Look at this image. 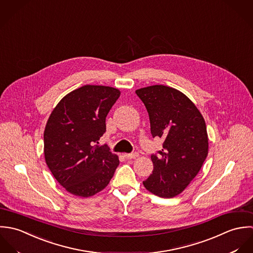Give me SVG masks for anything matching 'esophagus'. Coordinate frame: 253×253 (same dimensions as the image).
<instances>
[{
	"mask_svg": "<svg viewBox=\"0 0 253 253\" xmlns=\"http://www.w3.org/2000/svg\"><path fill=\"white\" fill-rule=\"evenodd\" d=\"M124 156H125V158H127V159H134V158H136V157L138 156V153H137V152L126 153V154H124Z\"/></svg>",
	"mask_w": 253,
	"mask_h": 253,
	"instance_id": "esophagus-1",
	"label": "esophagus"
}]
</instances>
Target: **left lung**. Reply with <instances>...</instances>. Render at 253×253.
Masks as SVG:
<instances>
[{"instance_id": "left-lung-1", "label": "left lung", "mask_w": 253, "mask_h": 253, "mask_svg": "<svg viewBox=\"0 0 253 253\" xmlns=\"http://www.w3.org/2000/svg\"><path fill=\"white\" fill-rule=\"evenodd\" d=\"M149 113L152 138L164 140L151 155L153 170L143 182L155 196L171 199L181 194L198 175L208 153L202 113L180 91L154 85L136 91Z\"/></svg>"}]
</instances>
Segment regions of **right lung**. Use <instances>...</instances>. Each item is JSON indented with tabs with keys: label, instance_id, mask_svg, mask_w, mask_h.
I'll use <instances>...</instances> for the list:
<instances>
[{
	"label": "right lung",
	"instance_id": "1",
	"mask_svg": "<svg viewBox=\"0 0 253 253\" xmlns=\"http://www.w3.org/2000/svg\"><path fill=\"white\" fill-rule=\"evenodd\" d=\"M120 96L117 89L85 85L57 103L44 132L46 163L56 181L74 196L89 198L103 190L119 159L99 146L105 118Z\"/></svg>",
	"mask_w": 253,
	"mask_h": 253
}]
</instances>
